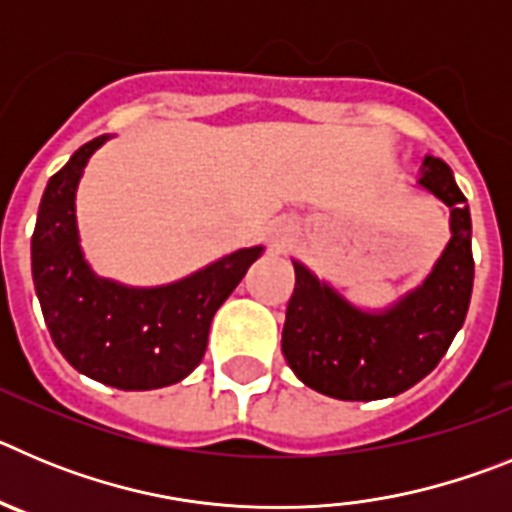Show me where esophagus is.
<instances>
[{
    "label": "esophagus",
    "mask_w": 512,
    "mask_h": 512,
    "mask_svg": "<svg viewBox=\"0 0 512 512\" xmlns=\"http://www.w3.org/2000/svg\"><path fill=\"white\" fill-rule=\"evenodd\" d=\"M271 235H274V243L277 246H282V243H287L292 235H295V225L289 223V220H277L274 223V228H271Z\"/></svg>",
    "instance_id": "1"
}]
</instances>
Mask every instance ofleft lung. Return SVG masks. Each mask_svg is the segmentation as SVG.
<instances>
[{
  "instance_id": "left-lung-1",
  "label": "left lung",
  "mask_w": 512,
  "mask_h": 512,
  "mask_svg": "<svg viewBox=\"0 0 512 512\" xmlns=\"http://www.w3.org/2000/svg\"><path fill=\"white\" fill-rule=\"evenodd\" d=\"M418 187L449 207L451 238L428 277L392 305L366 310L292 259L282 354L302 384L336 400L395 397L431 374L467 318L474 284L472 217L454 171L423 158Z\"/></svg>"
}]
</instances>
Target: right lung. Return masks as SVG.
<instances>
[{"label":"right lung","instance_id":"right-lung-1","mask_svg":"<svg viewBox=\"0 0 512 512\" xmlns=\"http://www.w3.org/2000/svg\"><path fill=\"white\" fill-rule=\"evenodd\" d=\"M110 135L89 140L51 176L33 233V282L56 348L76 372L117 390H158L194 372L217 307L264 246L238 248L189 277L130 287L99 277L81 248L76 189Z\"/></svg>","mask_w":512,"mask_h":512}]
</instances>
